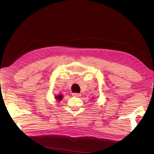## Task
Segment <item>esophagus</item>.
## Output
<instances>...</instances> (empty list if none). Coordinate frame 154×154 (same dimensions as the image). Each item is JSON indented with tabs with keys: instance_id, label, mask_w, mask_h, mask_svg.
Instances as JSON below:
<instances>
[{
	"instance_id": "esophagus-1",
	"label": "esophagus",
	"mask_w": 154,
	"mask_h": 154,
	"mask_svg": "<svg viewBox=\"0 0 154 154\" xmlns=\"http://www.w3.org/2000/svg\"><path fill=\"white\" fill-rule=\"evenodd\" d=\"M72 94H73V97H81V94H79V93H73Z\"/></svg>"
}]
</instances>
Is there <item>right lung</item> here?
<instances>
[{
    "label": "right lung",
    "mask_w": 154,
    "mask_h": 154,
    "mask_svg": "<svg viewBox=\"0 0 154 154\" xmlns=\"http://www.w3.org/2000/svg\"><path fill=\"white\" fill-rule=\"evenodd\" d=\"M62 98H63L62 95H59V96L56 97V99H57V100H59V101H60L62 99Z\"/></svg>",
    "instance_id": "right-lung-1"
}]
</instances>
